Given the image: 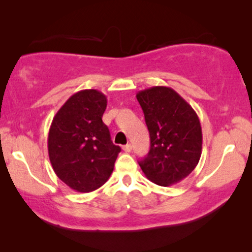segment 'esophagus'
<instances>
[{
	"instance_id": "obj_1",
	"label": "esophagus",
	"mask_w": 252,
	"mask_h": 252,
	"mask_svg": "<svg viewBox=\"0 0 252 252\" xmlns=\"http://www.w3.org/2000/svg\"><path fill=\"white\" fill-rule=\"evenodd\" d=\"M123 150L125 151V153H130V151H132V146H130L129 143H127L126 146L123 147Z\"/></svg>"
}]
</instances>
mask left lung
<instances>
[{"mask_svg":"<svg viewBox=\"0 0 252 252\" xmlns=\"http://www.w3.org/2000/svg\"><path fill=\"white\" fill-rule=\"evenodd\" d=\"M150 134V150L139 161L143 173L158 186L175 185L194 171L202 155L197 113L174 89L165 86L136 94Z\"/></svg>","mask_w":252,"mask_h":252,"instance_id":"8db88e82","label":"left lung"}]
</instances>
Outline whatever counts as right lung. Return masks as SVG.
I'll return each instance as SVG.
<instances>
[{
  "instance_id": "obj_1",
  "label": "right lung",
  "mask_w": 252,
  "mask_h": 252,
  "mask_svg": "<svg viewBox=\"0 0 252 252\" xmlns=\"http://www.w3.org/2000/svg\"><path fill=\"white\" fill-rule=\"evenodd\" d=\"M106 96L96 89L75 93L55 115L48 154L55 173L79 192L96 190L108 181L120 153L102 122Z\"/></svg>"
}]
</instances>
